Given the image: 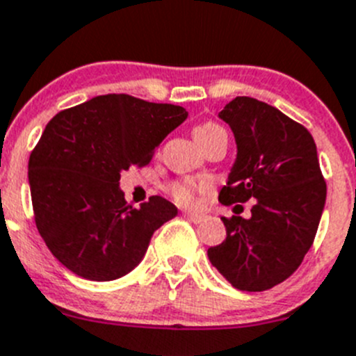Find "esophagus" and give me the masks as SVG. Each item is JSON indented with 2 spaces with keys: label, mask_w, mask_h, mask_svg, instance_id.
<instances>
[{
  "label": "esophagus",
  "mask_w": 356,
  "mask_h": 356,
  "mask_svg": "<svg viewBox=\"0 0 356 356\" xmlns=\"http://www.w3.org/2000/svg\"><path fill=\"white\" fill-rule=\"evenodd\" d=\"M182 216L189 221H193V223H202L205 219V214H200V212H182Z\"/></svg>",
  "instance_id": "1"
}]
</instances>
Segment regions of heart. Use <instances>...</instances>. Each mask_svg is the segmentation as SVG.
Returning <instances> with one entry per match:
<instances>
[{
    "instance_id": "heart-1",
    "label": "heart",
    "mask_w": 356,
    "mask_h": 356,
    "mask_svg": "<svg viewBox=\"0 0 356 356\" xmlns=\"http://www.w3.org/2000/svg\"><path fill=\"white\" fill-rule=\"evenodd\" d=\"M219 133H225V129L221 128L216 122H204V124H198L195 128V138H197L198 144H204V142L211 140L212 137L219 135ZM207 182L202 181H193V179H182V181L172 182L168 191L174 197V200L181 205H193L197 202V195L204 189H207Z\"/></svg>"
}]
</instances>
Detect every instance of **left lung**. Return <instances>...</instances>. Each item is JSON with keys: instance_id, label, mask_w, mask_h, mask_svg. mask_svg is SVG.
<instances>
[{"instance_id": "1", "label": "left lung", "mask_w": 356, "mask_h": 356, "mask_svg": "<svg viewBox=\"0 0 356 356\" xmlns=\"http://www.w3.org/2000/svg\"><path fill=\"white\" fill-rule=\"evenodd\" d=\"M219 118L237 142L219 202L254 205L249 219L221 218L227 238L209 248V260L237 290H270L297 270L320 225L327 184L316 144L304 126L249 96L227 103Z\"/></svg>"}]
</instances>
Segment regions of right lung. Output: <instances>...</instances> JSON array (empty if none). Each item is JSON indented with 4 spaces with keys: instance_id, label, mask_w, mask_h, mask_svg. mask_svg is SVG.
Masks as SVG:
<instances>
[{
    "instance_id": "obj_1",
    "label": "right lung",
    "mask_w": 356,
    "mask_h": 356,
    "mask_svg": "<svg viewBox=\"0 0 356 356\" xmlns=\"http://www.w3.org/2000/svg\"><path fill=\"white\" fill-rule=\"evenodd\" d=\"M186 118L179 105L103 95L49 121L29 156L28 179L36 228L68 270L114 281L140 264L152 234L177 207L161 197L131 207L119 179L147 165Z\"/></svg>"
}]
</instances>
